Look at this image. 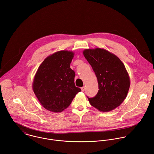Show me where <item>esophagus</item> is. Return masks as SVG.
<instances>
[{
  "label": "esophagus",
  "instance_id": "obj_1",
  "mask_svg": "<svg viewBox=\"0 0 154 154\" xmlns=\"http://www.w3.org/2000/svg\"><path fill=\"white\" fill-rule=\"evenodd\" d=\"M81 89H82V91H83H83L85 90V86L82 87V88H81Z\"/></svg>",
  "mask_w": 154,
  "mask_h": 154
}]
</instances>
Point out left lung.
<instances>
[{
  "label": "left lung",
  "mask_w": 154,
  "mask_h": 154,
  "mask_svg": "<svg viewBox=\"0 0 154 154\" xmlns=\"http://www.w3.org/2000/svg\"><path fill=\"white\" fill-rule=\"evenodd\" d=\"M83 54L94 71L98 91L90 104L101 112H109L126 98L130 87V78L126 69L115 54L102 48L86 49Z\"/></svg>",
  "instance_id": "left-lung-1"
}]
</instances>
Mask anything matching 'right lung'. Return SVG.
Wrapping results in <instances>:
<instances>
[{"instance_id":"obj_1","label":"right lung","mask_w":154,"mask_h":154,"mask_svg":"<svg viewBox=\"0 0 154 154\" xmlns=\"http://www.w3.org/2000/svg\"><path fill=\"white\" fill-rule=\"evenodd\" d=\"M74 56L72 51H57L43 60L35 74L33 91L42 106L49 111L62 112L81 91L75 85V72L70 68Z\"/></svg>"}]
</instances>
